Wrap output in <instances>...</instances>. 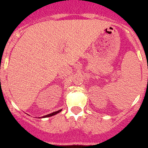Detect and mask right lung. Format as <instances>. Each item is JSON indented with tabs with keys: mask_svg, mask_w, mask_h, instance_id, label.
Here are the masks:
<instances>
[{
	"mask_svg": "<svg viewBox=\"0 0 148 148\" xmlns=\"http://www.w3.org/2000/svg\"><path fill=\"white\" fill-rule=\"evenodd\" d=\"M60 111H61V110H58V111H55V112H53V113H51V114H47V115H45V116H43V117H51V116H53V115L57 114H58V113L60 112Z\"/></svg>",
	"mask_w": 148,
	"mask_h": 148,
	"instance_id": "right-lung-1",
	"label": "right lung"
}]
</instances>
